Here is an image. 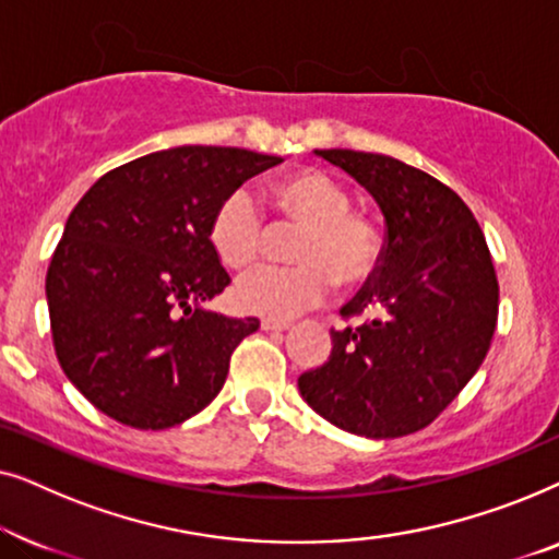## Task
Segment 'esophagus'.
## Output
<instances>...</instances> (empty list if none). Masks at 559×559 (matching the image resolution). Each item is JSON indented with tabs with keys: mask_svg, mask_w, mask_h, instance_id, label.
Here are the masks:
<instances>
[{
	"mask_svg": "<svg viewBox=\"0 0 559 559\" xmlns=\"http://www.w3.org/2000/svg\"><path fill=\"white\" fill-rule=\"evenodd\" d=\"M289 328H293V323H287V320H272V318L262 320V331L282 333V331H289Z\"/></svg>",
	"mask_w": 559,
	"mask_h": 559,
	"instance_id": "esophagus-1",
	"label": "esophagus"
}]
</instances>
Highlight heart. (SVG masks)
I'll use <instances>...</instances> for the list:
<instances>
[{
  "label": "heart",
  "mask_w": 559,
  "mask_h": 559,
  "mask_svg": "<svg viewBox=\"0 0 559 559\" xmlns=\"http://www.w3.org/2000/svg\"><path fill=\"white\" fill-rule=\"evenodd\" d=\"M280 213L302 226L295 243V266H257L239 277L234 302L251 316L289 320L318 308L343 287L361 285L379 264V234L361 213L348 211L350 198L338 180L316 167L285 175L272 186ZM264 221L247 190H234L213 211L209 239L216 257L243 270L262 254Z\"/></svg>",
  "instance_id": "1"
}]
</instances>
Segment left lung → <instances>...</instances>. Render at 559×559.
Listing matches in <instances>:
<instances>
[{
    "instance_id": "obj_1",
    "label": "left lung",
    "mask_w": 559,
    "mask_h": 559,
    "mask_svg": "<svg viewBox=\"0 0 559 559\" xmlns=\"http://www.w3.org/2000/svg\"><path fill=\"white\" fill-rule=\"evenodd\" d=\"M384 213L377 270L331 331V358L297 379L341 430L386 440L417 432L461 394L491 348L499 282L486 236L445 182L373 152L316 150Z\"/></svg>"
}]
</instances>
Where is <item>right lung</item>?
Instances as JSON below:
<instances>
[{"mask_svg": "<svg viewBox=\"0 0 559 559\" xmlns=\"http://www.w3.org/2000/svg\"><path fill=\"white\" fill-rule=\"evenodd\" d=\"M282 157L186 144L102 175L50 259L60 369L104 415L136 430L186 423L224 386L257 318L203 310L231 282L211 247L213 211Z\"/></svg>", "mask_w": 559, "mask_h": 559, "instance_id": "obj_1", "label": "right lung"}]
</instances>
